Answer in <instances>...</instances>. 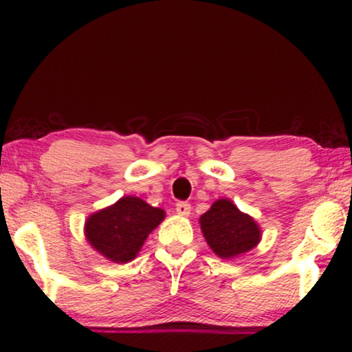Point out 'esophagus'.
Listing matches in <instances>:
<instances>
[{
	"mask_svg": "<svg viewBox=\"0 0 352 352\" xmlns=\"http://www.w3.org/2000/svg\"><path fill=\"white\" fill-rule=\"evenodd\" d=\"M175 210H177V213H179V215L187 217L190 213V210H192V207H190L188 201H179V204L175 205Z\"/></svg>",
	"mask_w": 352,
	"mask_h": 352,
	"instance_id": "1",
	"label": "esophagus"
}]
</instances>
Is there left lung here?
<instances>
[{"mask_svg":"<svg viewBox=\"0 0 352 352\" xmlns=\"http://www.w3.org/2000/svg\"><path fill=\"white\" fill-rule=\"evenodd\" d=\"M200 227L210 248L220 258H233L260 241V228L252 217L245 215L227 199L217 200L200 217Z\"/></svg>","mask_w":352,"mask_h":352,"instance_id":"8db88e82","label":"left lung"}]
</instances>
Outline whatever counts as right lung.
I'll return each instance as SVG.
<instances>
[{"label":"right lung","instance_id":"right-lung-1","mask_svg":"<svg viewBox=\"0 0 352 352\" xmlns=\"http://www.w3.org/2000/svg\"><path fill=\"white\" fill-rule=\"evenodd\" d=\"M164 217V210L151 207L137 197H124L112 207L87 218L86 236L111 261L127 263L134 260L145 238Z\"/></svg>","mask_w":352,"mask_h":352}]
</instances>
